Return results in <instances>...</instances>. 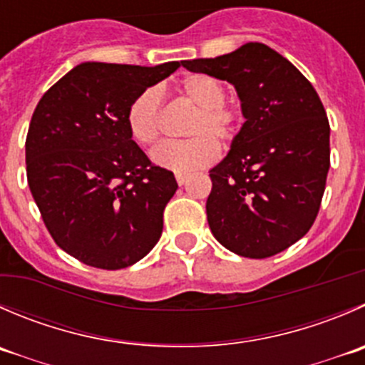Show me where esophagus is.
Instances as JSON below:
<instances>
[{"instance_id": "34e87169", "label": "esophagus", "mask_w": 365, "mask_h": 365, "mask_svg": "<svg viewBox=\"0 0 365 365\" xmlns=\"http://www.w3.org/2000/svg\"><path fill=\"white\" fill-rule=\"evenodd\" d=\"M176 182H178V185L182 187L183 183L187 182V175H183V173H176Z\"/></svg>"}]
</instances>
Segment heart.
Instances as JSON below:
<instances>
[{"mask_svg": "<svg viewBox=\"0 0 365 365\" xmlns=\"http://www.w3.org/2000/svg\"><path fill=\"white\" fill-rule=\"evenodd\" d=\"M183 96L197 107V112L187 126L185 140H168L151 151V160L158 168L173 173H190L214 164L221 144L230 143L239 130V114L225 103V85L214 76L194 73L187 74L180 83ZM164 88L151 85L140 91L126 110V126L133 140L151 146L160 137Z\"/></svg>", "mask_w": 365, "mask_h": 365, "instance_id": "obj_1", "label": "heart"}]
</instances>
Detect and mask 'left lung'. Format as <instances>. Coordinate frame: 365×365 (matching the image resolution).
I'll return each mask as SVG.
<instances>
[{"label":"left lung","instance_id":"8db88e82","mask_svg":"<svg viewBox=\"0 0 365 365\" xmlns=\"http://www.w3.org/2000/svg\"><path fill=\"white\" fill-rule=\"evenodd\" d=\"M182 63L232 83L246 119L228 155L210 169L212 233L240 257L287 250L316 221L330 169V125L316 88L260 42Z\"/></svg>","mask_w":365,"mask_h":365}]
</instances>
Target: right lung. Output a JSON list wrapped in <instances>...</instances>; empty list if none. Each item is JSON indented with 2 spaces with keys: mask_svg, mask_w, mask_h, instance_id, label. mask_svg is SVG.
Here are the masks:
<instances>
[{
  "mask_svg": "<svg viewBox=\"0 0 365 365\" xmlns=\"http://www.w3.org/2000/svg\"><path fill=\"white\" fill-rule=\"evenodd\" d=\"M178 67L83 62L49 88L31 115V196L53 240L83 264L128 267L160 239L178 183L137 146L126 110L140 91Z\"/></svg>",
  "mask_w": 365,
  "mask_h": 365,
  "instance_id": "add662e5",
  "label": "right lung"
}]
</instances>
